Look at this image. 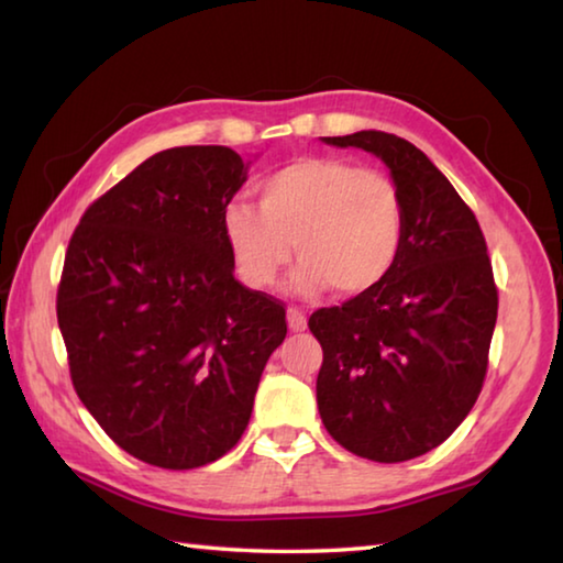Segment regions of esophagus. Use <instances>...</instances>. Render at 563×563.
Listing matches in <instances>:
<instances>
[{
	"mask_svg": "<svg viewBox=\"0 0 563 563\" xmlns=\"http://www.w3.org/2000/svg\"><path fill=\"white\" fill-rule=\"evenodd\" d=\"M287 321L291 331H303L307 329V313H303L299 307H289L287 309Z\"/></svg>",
	"mask_w": 563,
	"mask_h": 563,
	"instance_id": "34e87169",
	"label": "esophagus"
}]
</instances>
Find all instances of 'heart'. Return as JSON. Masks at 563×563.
<instances>
[{"instance_id":"b5f03b06","label":"heart","mask_w":563,"mask_h":563,"mask_svg":"<svg viewBox=\"0 0 563 563\" xmlns=\"http://www.w3.org/2000/svg\"><path fill=\"white\" fill-rule=\"evenodd\" d=\"M260 207L234 200L222 230L236 274L250 289H269L299 254L294 289L333 287L346 297L376 289L406 240V210L386 173L341 157H301L256 185Z\"/></svg>"}]
</instances>
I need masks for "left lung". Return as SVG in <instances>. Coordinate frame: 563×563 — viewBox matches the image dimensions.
I'll list each match as a JSON object with an SVG mask.
<instances>
[{
	"label": "left lung",
	"mask_w": 563,
	"mask_h": 563,
	"mask_svg": "<svg viewBox=\"0 0 563 563\" xmlns=\"http://www.w3.org/2000/svg\"><path fill=\"white\" fill-rule=\"evenodd\" d=\"M388 165L406 240L376 289L311 313L323 349L317 402L341 448L406 462L445 442L475 406L497 323V284L475 212L430 157L383 131L323 137Z\"/></svg>",
	"instance_id": "obj_1"
}]
</instances>
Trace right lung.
Listing matches in <instances>:
<instances>
[{
  "label": "right lung",
  "instance_id": "1",
  "mask_svg": "<svg viewBox=\"0 0 563 563\" xmlns=\"http://www.w3.org/2000/svg\"><path fill=\"white\" fill-rule=\"evenodd\" d=\"M244 180L232 147H170L88 205L68 242L56 317L76 396L147 465L227 455L287 336L284 303L232 274L222 214Z\"/></svg>",
  "mask_w": 563,
  "mask_h": 563
}]
</instances>
